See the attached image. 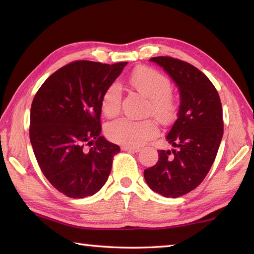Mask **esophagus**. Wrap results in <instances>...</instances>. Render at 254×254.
<instances>
[{
	"mask_svg": "<svg viewBox=\"0 0 254 254\" xmlns=\"http://www.w3.org/2000/svg\"><path fill=\"white\" fill-rule=\"evenodd\" d=\"M122 150L124 151H130V152H139L140 151V148H134V147H127V145H122L121 147Z\"/></svg>",
	"mask_w": 254,
	"mask_h": 254,
	"instance_id": "34e87169",
	"label": "esophagus"
}]
</instances>
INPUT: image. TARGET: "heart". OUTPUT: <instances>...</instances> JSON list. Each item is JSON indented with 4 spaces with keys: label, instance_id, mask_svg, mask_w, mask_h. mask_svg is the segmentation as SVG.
I'll list each match as a JSON object with an SVG mask.
<instances>
[{
    "label": "heart",
    "instance_id": "1",
    "mask_svg": "<svg viewBox=\"0 0 254 254\" xmlns=\"http://www.w3.org/2000/svg\"><path fill=\"white\" fill-rule=\"evenodd\" d=\"M131 86L149 98L148 113L153 114L159 121L168 123L176 114V102L171 94V83L167 77L150 67L139 68L128 78ZM122 104V89L118 83L106 87L101 98V109L106 118H114L120 113ZM159 128L154 120L136 121L119 119L107 124L109 139L127 147H140L158 135Z\"/></svg>",
    "mask_w": 254,
    "mask_h": 254
}]
</instances>
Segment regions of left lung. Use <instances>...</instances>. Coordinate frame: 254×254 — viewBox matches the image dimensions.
<instances>
[{
  "label": "left lung",
  "mask_w": 254,
  "mask_h": 254,
  "mask_svg": "<svg viewBox=\"0 0 254 254\" xmlns=\"http://www.w3.org/2000/svg\"><path fill=\"white\" fill-rule=\"evenodd\" d=\"M150 60L178 86L180 106L166 136L174 149L159 150V160L144 170V179L153 191L176 198L198 186L216 158L224 127L222 104L212 81L190 64L167 56Z\"/></svg>",
  "instance_id": "8db88e82"
}]
</instances>
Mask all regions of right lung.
Masks as SVG:
<instances>
[{"mask_svg": "<svg viewBox=\"0 0 254 254\" xmlns=\"http://www.w3.org/2000/svg\"><path fill=\"white\" fill-rule=\"evenodd\" d=\"M127 64L72 62L49 76L33 98L29 131L34 156L64 195L92 196L109 178L120 147L101 136V98Z\"/></svg>", "mask_w": 254, "mask_h": 254, "instance_id": "right-lung-1", "label": "right lung"}]
</instances>
